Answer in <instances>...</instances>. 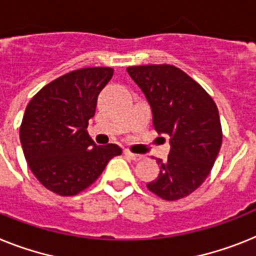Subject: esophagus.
I'll list each match as a JSON object with an SVG mask.
<instances>
[{"mask_svg":"<svg viewBox=\"0 0 256 256\" xmlns=\"http://www.w3.org/2000/svg\"><path fill=\"white\" fill-rule=\"evenodd\" d=\"M124 156H128V158H132V161H139L143 158V154H132V152L128 151H124Z\"/></svg>","mask_w":256,"mask_h":256,"instance_id":"obj_1","label":"esophagus"}]
</instances>
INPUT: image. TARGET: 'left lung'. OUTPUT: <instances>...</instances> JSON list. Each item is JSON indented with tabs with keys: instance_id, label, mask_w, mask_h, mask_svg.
<instances>
[{
	"instance_id": "1",
	"label": "left lung",
	"mask_w": 256,
	"mask_h": 256,
	"mask_svg": "<svg viewBox=\"0 0 256 256\" xmlns=\"http://www.w3.org/2000/svg\"><path fill=\"white\" fill-rule=\"evenodd\" d=\"M128 75L144 94L158 134L169 138L168 158L158 160L160 173L148 190L177 200L208 177L222 140L220 117L212 98L186 72L172 65L130 66Z\"/></svg>"
}]
</instances>
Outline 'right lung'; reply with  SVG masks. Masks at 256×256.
Here are the masks:
<instances>
[{
  "instance_id": "obj_1",
  "label": "right lung",
  "mask_w": 256,
  "mask_h": 256,
  "mask_svg": "<svg viewBox=\"0 0 256 256\" xmlns=\"http://www.w3.org/2000/svg\"><path fill=\"white\" fill-rule=\"evenodd\" d=\"M112 76L110 68L75 70L42 88L26 108L23 154L40 184L54 194H78L122 154L117 144L98 146L86 132L98 94Z\"/></svg>"
}]
</instances>
